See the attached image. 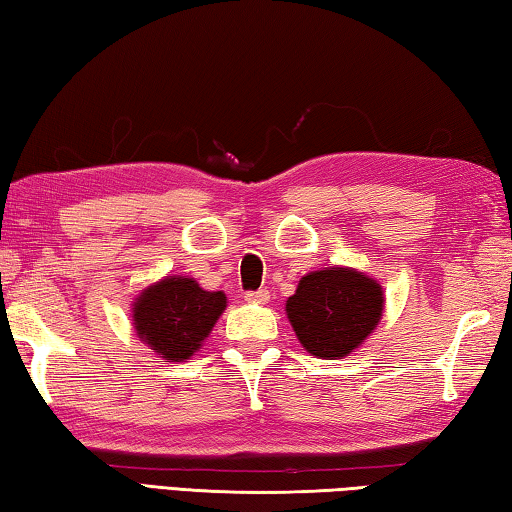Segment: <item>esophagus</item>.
<instances>
[{
	"label": "esophagus",
	"mask_w": 512,
	"mask_h": 512,
	"mask_svg": "<svg viewBox=\"0 0 512 512\" xmlns=\"http://www.w3.org/2000/svg\"><path fill=\"white\" fill-rule=\"evenodd\" d=\"M246 302H253V304H266L271 300V295H268L266 288H259V291H248L246 295Z\"/></svg>",
	"instance_id": "obj_1"
}]
</instances>
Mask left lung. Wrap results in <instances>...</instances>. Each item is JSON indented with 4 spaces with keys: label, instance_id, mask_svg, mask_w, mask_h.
Returning <instances> with one entry per match:
<instances>
[{
    "label": "left lung",
    "instance_id": "left-lung-1",
    "mask_svg": "<svg viewBox=\"0 0 512 512\" xmlns=\"http://www.w3.org/2000/svg\"><path fill=\"white\" fill-rule=\"evenodd\" d=\"M383 306V288L374 277L331 266L302 277L286 300V315L306 351L338 360L358 349L376 329Z\"/></svg>",
    "mask_w": 512,
    "mask_h": 512
}]
</instances>
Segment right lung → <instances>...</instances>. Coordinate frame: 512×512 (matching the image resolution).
I'll return each instance as SVG.
<instances>
[{
    "label": "right lung",
    "instance_id": "1",
    "mask_svg": "<svg viewBox=\"0 0 512 512\" xmlns=\"http://www.w3.org/2000/svg\"><path fill=\"white\" fill-rule=\"evenodd\" d=\"M226 309L221 291H203L192 277L172 275L147 286L134 302V329L165 362H183L199 351Z\"/></svg>",
    "mask_w": 512,
    "mask_h": 512
}]
</instances>
